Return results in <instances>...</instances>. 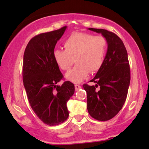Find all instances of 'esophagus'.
Returning a JSON list of instances; mask_svg holds the SVG:
<instances>
[{"mask_svg": "<svg viewBox=\"0 0 149 149\" xmlns=\"http://www.w3.org/2000/svg\"><path fill=\"white\" fill-rule=\"evenodd\" d=\"M74 88H75V90H79V89H80L81 88V87L79 85H74Z\"/></svg>", "mask_w": 149, "mask_h": 149, "instance_id": "1", "label": "esophagus"}]
</instances>
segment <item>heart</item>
<instances>
[{"label":"heart","mask_w":149,"mask_h":149,"mask_svg":"<svg viewBox=\"0 0 149 149\" xmlns=\"http://www.w3.org/2000/svg\"><path fill=\"white\" fill-rule=\"evenodd\" d=\"M65 49H56L53 53L57 64L63 70H68L74 63L77 64L66 72V78L79 83L88 76L89 72L99 70L104 61L107 40L104 36L76 32L64 41Z\"/></svg>","instance_id":"heart-1"}]
</instances>
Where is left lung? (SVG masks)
I'll return each mask as SVG.
<instances>
[{"label": "left lung", "mask_w": 149, "mask_h": 149, "mask_svg": "<svg viewBox=\"0 0 149 149\" xmlns=\"http://www.w3.org/2000/svg\"><path fill=\"white\" fill-rule=\"evenodd\" d=\"M88 29L101 33L107 40V52L102 66L90 81L96 84L83 85L87 92L89 114L95 119L105 121L119 113L127 97L130 83L127 52L117 34L104 29Z\"/></svg>", "instance_id": "8db88e82"}]
</instances>
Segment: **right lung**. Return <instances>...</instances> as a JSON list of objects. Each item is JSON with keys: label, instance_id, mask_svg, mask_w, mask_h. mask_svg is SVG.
I'll return each instance as SVG.
<instances>
[{"label": "right lung", "instance_id": "right-lung-1", "mask_svg": "<svg viewBox=\"0 0 149 149\" xmlns=\"http://www.w3.org/2000/svg\"><path fill=\"white\" fill-rule=\"evenodd\" d=\"M66 28L35 36L24 54L22 76L30 107L44 123L51 126L68 119L66 103L74 93V85L70 81L57 85L63 75L53 56Z\"/></svg>", "mask_w": 149, "mask_h": 149}]
</instances>
